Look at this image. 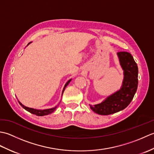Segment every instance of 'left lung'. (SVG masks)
Masks as SVG:
<instances>
[{"label":"left lung","instance_id":"1","mask_svg":"<svg viewBox=\"0 0 154 154\" xmlns=\"http://www.w3.org/2000/svg\"><path fill=\"white\" fill-rule=\"evenodd\" d=\"M117 55L124 71L122 85L103 102L90 105L94 112L100 115H109L125 109L133 99L138 88V68L132 55L126 51L118 52Z\"/></svg>","mask_w":154,"mask_h":154}]
</instances>
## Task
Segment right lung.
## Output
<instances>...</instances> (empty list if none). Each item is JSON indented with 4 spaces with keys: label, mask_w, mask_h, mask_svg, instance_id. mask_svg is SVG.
<instances>
[{
    "label": "right lung",
    "mask_w": 154,
    "mask_h": 154,
    "mask_svg": "<svg viewBox=\"0 0 154 154\" xmlns=\"http://www.w3.org/2000/svg\"><path fill=\"white\" fill-rule=\"evenodd\" d=\"M31 43V42H30V43H29L28 45H29ZM71 79H70V80H69L66 83V84L65 85V87H64V88H63V91H62V94H63V91H64V90H65V87H66L67 86V85L69 83V82L71 81ZM19 102V104H20V105L24 108V109H25V110H26L27 111H28V112H30V113H32V114H35V115H37V116H45V115H48V114H51V113H52L53 112H54L55 111V110L56 109V108H57V106H55L54 108H52V109H45V110H38V109H32V108H29V107H27V106H25L24 105H23V104L20 102V101H18Z\"/></svg>",
    "instance_id": "right-lung-1"
}]
</instances>
